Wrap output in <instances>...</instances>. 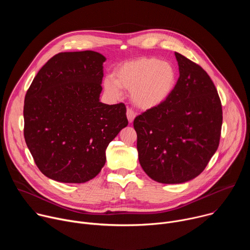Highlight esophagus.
Wrapping results in <instances>:
<instances>
[{
	"label": "esophagus",
	"instance_id": "obj_1",
	"mask_svg": "<svg viewBox=\"0 0 250 250\" xmlns=\"http://www.w3.org/2000/svg\"><path fill=\"white\" fill-rule=\"evenodd\" d=\"M135 117H136V114L131 109L126 110V118L128 120V123H132Z\"/></svg>",
	"mask_w": 250,
	"mask_h": 250
}]
</instances>
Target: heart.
Wrapping results in <instances>:
<instances>
[{
    "instance_id": "b5f03b06",
    "label": "heart",
    "mask_w": 250,
    "mask_h": 250,
    "mask_svg": "<svg viewBox=\"0 0 250 250\" xmlns=\"http://www.w3.org/2000/svg\"><path fill=\"white\" fill-rule=\"evenodd\" d=\"M176 82V69L170 62L142 57L121 65L114 80H104V88L112 97H119L121 88L130 91L134 104L146 110L164 103L174 91Z\"/></svg>"
}]
</instances>
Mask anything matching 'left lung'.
I'll list each match as a JSON object with an SVG mask.
<instances>
[{"instance_id":"8db88e82","label":"left lung","mask_w":250,"mask_h":250,"mask_svg":"<svg viewBox=\"0 0 250 250\" xmlns=\"http://www.w3.org/2000/svg\"><path fill=\"white\" fill-rule=\"evenodd\" d=\"M179 78L170 97L137 116L138 160L152 180L179 184L200 175L217 151L222 103L206 71L175 52Z\"/></svg>"}]
</instances>
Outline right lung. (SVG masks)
Returning <instances> with one entry per match:
<instances>
[{"instance_id":"right-lung-1","label":"right lung","mask_w":250,"mask_h":250,"mask_svg":"<svg viewBox=\"0 0 250 250\" xmlns=\"http://www.w3.org/2000/svg\"><path fill=\"white\" fill-rule=\"evenodd\" d=\"M104 61L92 50L58 53L26 92L24 139L35 164L52 180L93 179L109 144L128 124L125 104L100 102Z\"/></svg>"}]
</instances>
